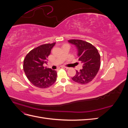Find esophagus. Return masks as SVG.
I'll use <instances>...</instances> for the list:
<instances>
[{"mask_svg":"<svg viewBox=\"0 0 128 128\" xmlns=\"http://www.w3.org/2000/svg\"><path fill=\"white\" fill-rule=\"evenodd\" d=\"M61 68H64V69H68V67H61Z\"/></svg>","mask_w":128,"mask_h":128,"instance_id":"34e87169","label":"esophagus"}]
</instances>
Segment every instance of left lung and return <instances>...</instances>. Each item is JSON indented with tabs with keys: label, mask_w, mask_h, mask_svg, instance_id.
Wrapping results in <instances>:
<instances>
[{
	"label": "left lung",
	"mask_w": 128,
	"mask_h": 128,
	"mask_svg": "<svg viewBox=\"0 0 128 128\" xmlns=\"http://www.w3.org/2000/svg\"><path fill=\"white\" fill-rule=\"evenodd\" d=\"M68 41L76 46L78 60L83 64V69L80 71L76 70L75 76L72 79L81 84L90 82L97 74L100 67V56L98 50L91 44L82 40Z\"/></svg>",
	"instance_id": "left-lung-1"
}]
</instances>
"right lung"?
I'll return each instance as SVG.
<instances>
[{"label": "right lung", "instance_id": "right-lung-1", "mask_svg": "<svg viewBox=\"0 0 128 128\" xmlns=\"http://www.w3.org/2000/svg\"><path fill=\"white\" fill-rule=\"evenodd\" d=\"M56 42L40 45L30 51L24 61V70L31 83L39 88H47L56 82V71L44 67Z\"/></svg>", "mask_w": 128, "mask_h": 128}]
</instances>
